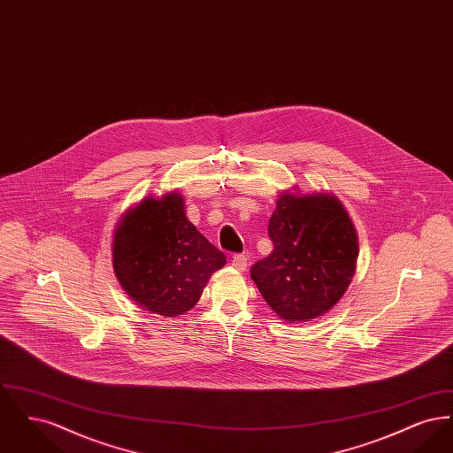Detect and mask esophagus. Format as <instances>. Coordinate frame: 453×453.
<instances>
[{
    "mask_svg": "<svg viewBox=\"0 0 453 453\" xmlns=\"http://www.w3.org/2000/svg\"><path fill=\"white\" fill-rule=\"evenodd\" d=\"M231 265H233V268L237 270V272H244L246 266H248V258L244 255H234L233 259H231Z\"/></svg>",
    "mask_w": 453,
    "mask_h": 453,
    "instance_id": "esophagus-1",
    "label": "esophagus"
}]
</instances>
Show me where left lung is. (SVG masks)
I'll return each mask as SVG.
<instances>
[{"instance_id": "8db88e82", "label": "left lung", "mask_w": 453, "mask_h": 453, "mask_svg": "<svg viewBox=\"0 0 453 453\" xmlns=\"http://www.w3.org/2000/svg\"><path fill=\"white\" fill-rule=\"evenodd\" d=\"M273 251L251 266L263 299L288 323L326 314L355 275L358 237L329 194L283 192L268 222Z\"/></svg>"}]
</instances>
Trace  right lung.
Here are the masks:
<instances>
[{"instance_id":"1","label":"right lung","mask_w":453,"mask_h":453,"mask_svg":"<svg viewBox=\"0 0 453 453\" xmlns=\"http://www.w3.org/2000/svg\"><path fill=\"white\" fill-rule=\"evenodd\" d=\"M113 270L132 301L174 318L200 299L226 257L187 219L181 195L148 196L127 211L113 234Z\"/></svg>"}]
</instances>
